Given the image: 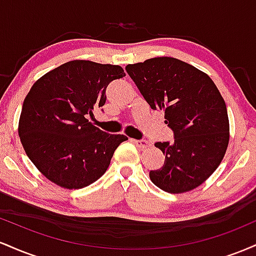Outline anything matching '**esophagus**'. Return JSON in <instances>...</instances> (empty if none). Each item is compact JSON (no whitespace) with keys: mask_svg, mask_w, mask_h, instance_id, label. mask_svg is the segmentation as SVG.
<instances>
[{"mask_svg":"<svg viewBox=\"0 0 256 256\" xmlns=\"http://www.w3.org/2000/svg\"><path fill=\"white\" fill-rule=\"evenodd\" d=\"M134 140V144H136L140 149L146 148V146H148V144H149V142L146 140Z\"/></svg>","mask_w":256,"mask_h":256,"instance_id":"esophagus-1","label":"esophagus"}]
</instances>
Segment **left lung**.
<instances>
[{
	"instance_id": "8db88e82",
	"label": "left lung",
	"mask_w": 256,
	"mask_h": 256,
	"mask_svg": "<svg viewBox=\"0 0 256 256\" xmlns=\"http://www.w3.org/2000/svg\"><path fill=\"white\" fill-rule=\"evenodd\" d=\"M152 110L165 112L173 142H156L165 155L149 172L164 192L182 194L201 185L218 168L230 140L228 110L210 76L174 58H152L126 66Z\"/></svg>"
}]
</instances>
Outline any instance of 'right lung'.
I'll return each mask as SVG.
<instances>
[{"instance_id":"add662e5","label":"right lung","mask_w":256,"mask_h":256,"mask_svg":"<svg viewBox=\"0 0 256 256\" xmlns=\"http://www.w3.org/2000/svg\"><path fill=\"white\" fill-rule=\"evenodd\" d=\"M125 77L116 64L73 60L32 85L19 119L26 155L46 178L64 189H82L104 174L124 134L100 130L86 119L106 102V88Z\"/></svg>"}]
</instances>
